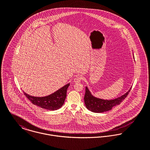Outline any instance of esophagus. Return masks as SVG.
I'll list each match as a JSON object with an SVG mask.
<instances>
[{
  "instance_id": "34e87169",
  "label": "esophagus",
  "mask_w": 150,
  "mask_h": 150,
  "mask_svg": "<svg viewBox=\"0 0 150 150\" xmlns=\"http://www.w3.org/2000/svg\"><path fill=\"white\" fill-rule=\"evenodd\" d=\"M82 80V77L80 76H77L76 77L74 78V83H80Z\"/></svg>"
}]
</instances>
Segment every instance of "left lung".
<instances>
[{
  "instance_id": "obj_1",
  "label": "left lung",
  "mask_w": 150,
  "mask_h": 150,
  "mask_svg": "<svg viewBox=\"0 0 150 150\" xmlns=\"http://www.w3.org/2000/svg\"><path fill=\"white\" fill-rule=\"evenodd\" d=\"M131 88L126 93L119 98L112 100H104L93 96L86 86V94L84 98L86 107L94 112H103L109 111L112 107L120 105L127 98Z\"/></svg>"
}]
</instances>
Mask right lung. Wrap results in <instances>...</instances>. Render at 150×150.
<instances>
[{
  "label": "right lung",
  "mask_w": 150,
  "mask_h": 150,
  "mask_svg": "<svg viewBox=\"0 0 150 150\" xmlns=\"http://www.w3.org/2000/svg\"><path fill=\"white\" fill-rule=\"evenodd\" d=\"M70 84L62 87L54 93L44 97H35L23 92L26 97L35 105L49 110H55L62 107L66 97V92Z\"/></svg>",
  "instance_id": "right-lung-1"
}]
</instances>
